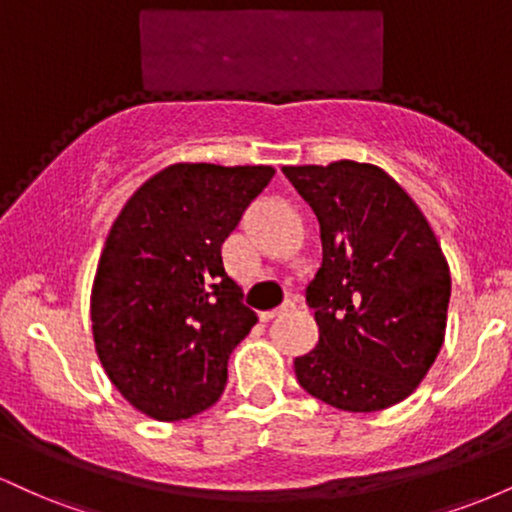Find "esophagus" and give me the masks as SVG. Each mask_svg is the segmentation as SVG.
Instances as JSON below:
<instances>
[{"label":"esophagus","instance_id":"esophagus-1","mask_svg":"<svg viewBox=\"0 0 512 512\" xmlns=\"http://www.w3.org/2000/svg\"><path fill=\"white\" fill-rule=\"evenodd\" d=\"M293 308H296V303H293V301H286L284 305H281V308H274V310H264V313H260V320H262V322H269V320H274V317H279V315H286V313H291Z\"/></svg>","mask_w":512,"mask_h":512}]
</instances>
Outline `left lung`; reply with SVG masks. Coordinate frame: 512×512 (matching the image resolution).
I'll return each instance as SVG.
<instances>
[{"label":"left lung","mask_w":512,"mask_h":512,"mask_svg":"<svg viewBox=\"0 0 512 512\" xmlns=\"http://www.w3.org/2000/svg\"><path fill=\"white\" fill-rule=\"evenodd\" d=\"M320 221L310 281L315 349L293 361L308 395L334 409L380 411L426 378L445 339L450 267L424 211L373 163L284 166Z\"/></svg>","instance_id":"1"}]
</instances>
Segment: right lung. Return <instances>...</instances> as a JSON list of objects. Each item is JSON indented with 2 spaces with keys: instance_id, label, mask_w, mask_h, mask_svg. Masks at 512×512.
<instances>
[{
  "instance_id": "1",
  "label": "right lung",
  "mask_w": 512,
  "mask_h": 512,
  "mask_svg": "<svg viewBox=\"0 0 512 512\" xmlns=\"http://www.w3.org/2000/svg\"><path fill=\"white\" fill-rule=\"evenodd\" d=\"M274 173L173 163L110 228L91 289L93 342L110 383L151 419H190L221 397L228 356L257 322L221 245Z\"/></svg>"
}]
</instances>
